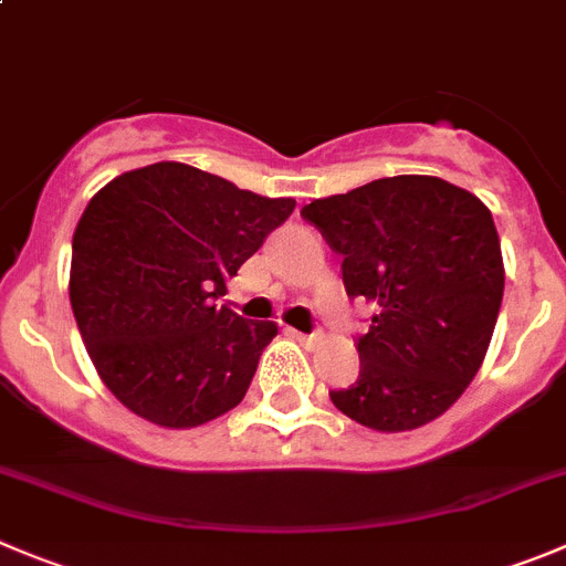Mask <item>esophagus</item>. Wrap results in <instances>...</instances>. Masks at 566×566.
<instances>
[{
	"label": "esophagus",
	"instance_id": "esophagus-1",
	"mask_svg": "<svg viewBox=\"0 0 566 566\" xmlns=\"http://www.w3.org/2000/svg\"><path fill=\"white\" fill-rule=\"evenodd\" d=\"M290 335H293L295 340H298V343H304V346H307V348H313L315 343L321 340V332H313V335H307V332H295V329H290Z\"/></svg>",
	"mask_w": 566,
	"mask_h": 566
}]
</instances>
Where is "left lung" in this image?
Returning <instances> with one entry per match:
<instances>
[{"mask_svg":"<svg viewBox=\"0 0 566 566\" xmlns=\"http://www.w3.org/2000/svg\"><path fill=\"white\" fill-rule=\"evenodd\" d=\"M301 218L343 256L352 298L374 304L360 377L329 390L357 424L405 432L458 402L489 352L505 268L491 211L436 176H394L307 203Z\"/></svg>","mask_w":566,"mask_h":566,"instance_id":"8db88e82","label":"left lung"}]
</instances>
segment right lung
I'll use <instances>...</instances> for the list:
<instances>
[{
  "label": "right lung",
  "instance_id": "add662e5",
  "mask_svg": "<svg viewBox=\"0 0 566 566\" xmlns=\"http://www.w3.org/2000/svg\"><path fill=\"white\" fill-rule=\"evenodd\" d=\"M293 209L178 161L123 172L88 200L69 301L99 379L130 413L187 430L242 402L279 329L214 298Z\"/></svg>",
  "mask_w": 566,
  "mask_h": 566
}]
</instances>
